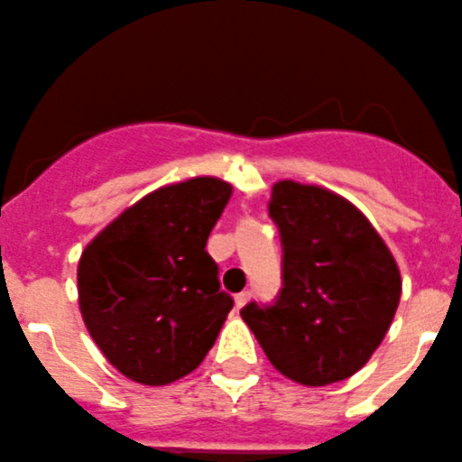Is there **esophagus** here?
Masks as SVG:
<instances>
[{
	"instance_id": "34e87169",
	"label": "esophagus",
	"mask_w": 462,
	"mask_h": 462,
	"mask_svg": "<svg viewBox=\"0 0 462 462\" xmlns=\"http://www.w3.org/2000/svg\"><path fill=\"white\" fill-rule=\"evenodd\" d=\"M249 297H252V292H249V290H245V292L236 294V309H238V310L243 309V306L249 301Z\"/></svg>"
}]
</instances>
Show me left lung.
Segmentation results:
<instances>
[{
	"label": "left lung",
	"mask_w": 462,
	"mask_h": 462,
	"mask_svg": "<svg viewBox=\"0 0 462 462\" xmlns=\"http://www.w3.org/2000/svg\"><path fill=\"white\" fill-rule=\"evenodd\" d=\"M270 217L281 238V290L240 310L272 365L304 385L349 379L390 328L402 276L365 215L318 186L279 181Z\"/></svg>",
	"instance_id": "8db88e82"
}]
</instances>
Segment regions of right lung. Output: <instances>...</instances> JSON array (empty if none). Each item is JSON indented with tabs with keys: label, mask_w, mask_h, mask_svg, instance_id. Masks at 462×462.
<instances>
[{
	"label": "right lung",
	"mask_w": 462,
	"mask_h": 462,
	"mask_svg": "<svg viewBox=\"0 0 462 462\" xmlns=\"http://www.w3.org/2000/svg\"><path fill=\"white\" fill-rule=\"evenodd\" d=\"M231 197L219 179L161 188L126 208L79 261V306L111 365L144 385L190 374L234 297L219 290L206 240Z\"/></svg>",
	"instance_id": "right-lung-1"
}]
</instances>
